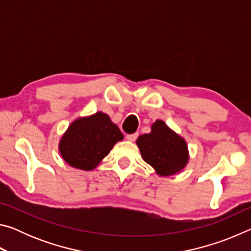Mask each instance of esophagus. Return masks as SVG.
I'll return each mask as SVG.
<instances>
[{"label":"esophagus","instance_id":"esophagus-1","mask_svg":"<svg viewBox=\"0 0 251 251\" xmlns=\"http://www.w3.org/2000/svg\"><path fill=\"white\" fill-rule=\"evenodd\" d=\"M137 137H138V134L137 133L128 134V135L126 136V139H127V141H129V142H135L136 139H137Z\"/></svg>","mask_w":251,"mask_h":251}]
</instances>
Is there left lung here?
Instances as JSON below:
<instances>
[{
	"instance_id": "8db88e82",
	"label": "left lung",
	"mask_w": 251,
	"mask_h": 251,
	"mask_svg": "<svg viewBox=\"0 0 251 251\" xmlns=\"http://www.w3.org/2000/svg\"><path fill=\"white\" fill-rule=\"evenodd\" d=\"M136 144L143 159L160 176L174 175L188 161L186 142L163 121H156L151 133L139 136Z\"/></svg>"
}]
</instances>
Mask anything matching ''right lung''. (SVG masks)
<instances>
[{"mask_svg":"<svg viewBox=\"0 0 251 251\" xmlns=\"http://www.w3.org/2000/svg\"><path fill=\"white\" fill-rule=\"evenodd\" d=\"M123 138L108 115L99 112L72 123L59 142V151L71 166L92 171Z\"/></svg>","mask_w":251,"mask_h":251,"instance_id":"add662e5","label":"right lung"}]
</instances>
